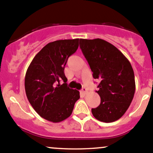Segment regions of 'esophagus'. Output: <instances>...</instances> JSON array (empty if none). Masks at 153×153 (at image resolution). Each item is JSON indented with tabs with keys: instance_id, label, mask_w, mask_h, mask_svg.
I'll return each mask as SVG.
<instances>
[{
	"instance_id": "1",
	"label": "esophagus",
	"mask_w": 153,
	"mask_h": 153,
	"mask_svg": "<svg viewBox=\"0 0 153 153\" xmlns=\"http://www.w3.org/2000/svg\"><path fill=\"white\" fill-rule=\"evenodd\" d=\"M82 93L83 94H86L88 93V89L86 88L83 87L82 88Z\"/></svg>"
}]
</instances>
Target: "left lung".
Instances as JSON below:
<instances>
[{"mask_svg": "<svg viewBox=\"0 0 153 153\" xmlns=\"http://www.w3.org/2000/svg\"><path fill=\"white\" fill-rule=\"evenodd\" d=\"M79 47L94 78L100 80L96 92L101 103L92 108L93 116L100 122H115L125 113L134 97L135 76L131 64L116 47L102 39H80Z\"/></svg>", "mask_w": 153, "mask_h": 153, "instance_id": "left-lung-1", "label": "left lung"}]
</instances>
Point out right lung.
Returning <instances> with one entry per match:
<instances>
[{
    "label": "right lung",
    "instance_id": "obj_1",
    "mask_svg": "<svg viewBox=\"0 0 153 153\" xmlns=\"http://www.w3.org/2000/svg\"><path fill=\"white\" fill-rule=\"evenodd\" d=\"M79 39L56 40L47 44L30 63L25 76L28 100L42 118L60 122L71 115L79 92L67 86L64 68L76 52ZM62 80L64 83L60 85Z\"/></svg>",
    "mask_w": 153,
    "mask_h": 153
}]
</instances>
